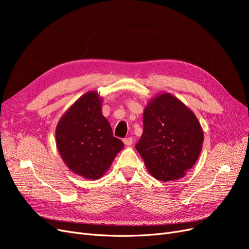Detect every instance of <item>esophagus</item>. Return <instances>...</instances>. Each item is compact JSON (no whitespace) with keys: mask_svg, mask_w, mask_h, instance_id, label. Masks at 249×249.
I'll list each match as a JSON object with an SVG mask.
<instances>
[{"mask_svg":"<svg viewBox=\"0 0 249 249\" xmlns=\"http://www.w3.org/2000/svg\"><path fill=\"white\" fill-rule=\"evenodd\" d=\"M124 144H125L126 146H130V145H132V143H133V138H132V137L124 138Z\"/></svg>","mask_w":249,"mask_h":249,"instance_id":"1","label":"esophagus"}]
</instances>
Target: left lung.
<instances>
[{"label": "left lung", "instance_id": "8db88e82", "mask_svg": "<svg viewBox=\"0 0 249 249\" xmlns=\"http://www.w3.org/2000/svg\"><path fill=\"white\" fill-rule=\"evenodd\" d=\"M202 142L197 117L177 97L161 93L147 104L136 149L155 178L167 182L183 178L197 161Z\"/></svg>", "mask_w": 249, "mask_h": 249}]
</instances>
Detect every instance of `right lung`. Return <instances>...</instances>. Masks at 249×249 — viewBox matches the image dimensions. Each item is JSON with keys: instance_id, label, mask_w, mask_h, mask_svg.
I'll return each mask as SVG.
<instances>
[{"instance_id": "add662e5", "label": "right lung", "mask_w": 249, "mask_h": 249, "mask_svg": "<svg viewBox=\"0 0 249 249\" xmlns=\"http://www.w3.org/2000/svg\"><path fill=\"white\" fill-rule=\"evenodd\" d=\"M103 99L89 91L71 105L56 127V144L62 160L72 172L99 179L124 146L113 136L102 113Z\"/></svg>"}]
</instances>
